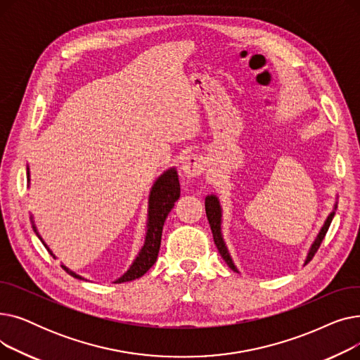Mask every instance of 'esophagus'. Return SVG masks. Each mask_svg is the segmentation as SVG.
I'll return each instance as SVG.
<instances>
[{
	"mask_svg": "<svg viewBox=\"0 0 360 360\" xmlns=\"http://www.w3.org/2000/svg\"><path fill=\"white\" fill-rule=\"evenodd\" d=\"M205 160L202 156L198 155H188L181 162V169L188 178H195L200 176L204 172Z\"/></svg>",
	"mask_w": 360,
	"mask_h": 360,
	"instance_id": "34e87169",
	"label": "esophagus"
}]
</instances>
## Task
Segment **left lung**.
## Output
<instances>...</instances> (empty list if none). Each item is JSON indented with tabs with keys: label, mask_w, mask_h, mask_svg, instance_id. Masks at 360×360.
Segmentation results:
<instances>
[{
	"label": "left lung",
	"mask_w": 360,
	"mask_h": 360,
	"mask_svg": "<svg viewBox=\"0 0 360 360\" xmlns=\"http://www.w3.org/2000/svg\"><path fill=\"white\" fill-rule=\"evenodd\" d=\"M335 210H337V202L334 204L333 212L328 214V217L326 219V221H324V224H323V228H321V231L318 232L315 240L312 242L311 248H309V251H308V255H307V259H305V266L312 259V257H314L315 252L318 251L321 242H323V239H324V236H326V233H327V231H328V228H330L331 220H333V217H334V214H335ZM205 214H207V219H209L210 228H212V233H213V239H214V243H216V247H217V250H219L221 258L226 261V264H228L229 269H232L233 271L239 273V270L236 269L235 262H233V259H232V257H231V252H229L228 247H226V242H224V239H223V233H221V216H223V212H221L220 200H219L217 195L210 194V195L205 197Z\"/></svg>",
	"instance_id": "1"
}]
</instances>
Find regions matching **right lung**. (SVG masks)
Masks as SVG:
<instances>
[{
	"instance_id": "right-lung-1",
	"label": "right lung",
	"mask_w": 360,
	"mask_h": 360,
	"mask_svg": "<svg viewBox=\"0 0 360 360\" xmlns=\"http://www.w3.org/2000/svg\"><path fill=\"white\" fill-rule=\"evenodd\" d=\"M27 182L30 184L29 166H27ZM179 195H181V186H179L178 172H176L175 167H170V169L165 170V172L155 181L153 186H151V190H150L144 245L141 247L136 259L132 261L129 269L113 283H124V281L136 280V278L144 276L151 269V266H153V264L156 262L158 254H159V250H160V239H162V231H163L165 220H166L169 212L174 209V205H175L176 200L179 198ZM30 220H32V228H33L34 233L37 235V238L42 240V243L45 245V248L48 250V252L53 258H56L53 255V252L49 250L48 245L45 243V240L41 238L39 232H37L33 216H30ZM61 267L70 276H72L74 278L84 280V277L79 276L77 273H74L72 270L65 267L64 264Z\"/></svg>"
}]
</instances>
